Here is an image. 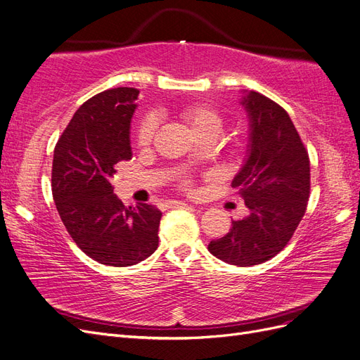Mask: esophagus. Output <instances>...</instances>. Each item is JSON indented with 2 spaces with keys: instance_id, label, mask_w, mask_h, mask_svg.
Here are the masks:
<instances>
[{
  "instance_id": "obj_1",
  "label": "esophagus",
  "mask_w": 360,
  "mask_h": 360,
  "mask_svg": "<svg viewBox=\"0 0 360 360\" xmlns=\"http://www.w3.org/2000/svg\"><path fill=\"white\" fill-rule=\"evenodd\" d=\"M177 205H186V204L180 202V201H167L165 202V207H177Z\"/></svg>"
}]
</instances>
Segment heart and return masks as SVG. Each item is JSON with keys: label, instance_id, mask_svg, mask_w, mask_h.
<instances>
[{"label": "heart", "instance_id": "heart-1", "mask_svg": "<svg viewBox=\"0 0 360 360\" xmlns=\"http://www.w3.org/2000/svg\"><path fill=\"white\" fill-rule=\"evenodd\" d=\"M181 122L186 124L189 132L197 138L200 143L202 141H214L221 136L224 130V117L222 114L213 108L212 105L207 103H192L189 106H184L180 111ZM155 129L156 123L153 118H146L143 123H141L138 129L136 141L139 147H148L153 141L155 136ZM243 148V143H237V150ZM183 184L189 188V181L184 180Z\"/></svg>", "mask_w": 360, "mask_h": 360}]
</instances>
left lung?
<instances>
[{
  "label": "left lung",
  "instance_id": "left-lung-1",
  "mask_svg": "<svg viewBox=\"0 0 360 360\" xmlns=\"http://www.w3.org/2000/svg\"><path fill=\"white\" fill-rule=\"evenodd\" d=\"M240 103L249 118L243 165L233 179L249 209L233 221L230 233L209 243L210 254L228 264L248 267L279 254L307 210L311 188L309 158L284 108L257 91Z\"/></svg>",
  "mask_w": 360,
  "mask_h": 360
}]
</instances>
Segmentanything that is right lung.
Returning <instances> with one entry per match:
<instances>
[{
	"instance_id": "right-lung-1",
	"label": "right lung",
	"mask_w": 360,
	"mask_h": 360,
	"mask_svg": "<svg viewBox=\"0 0 360 360\" xmlns=\"http://www.w3.org/2000/svg\"><path fill=\"white\" fill-rule=\"evenodd\" d=\"M138 94L118 86L93 96L53 150L52 195L64 226L84 254L114 267L144 261L159 245L160 210L126 207L111 183L118 163L132 159L130 122Z\"/></svg>"
}]
</instances>
